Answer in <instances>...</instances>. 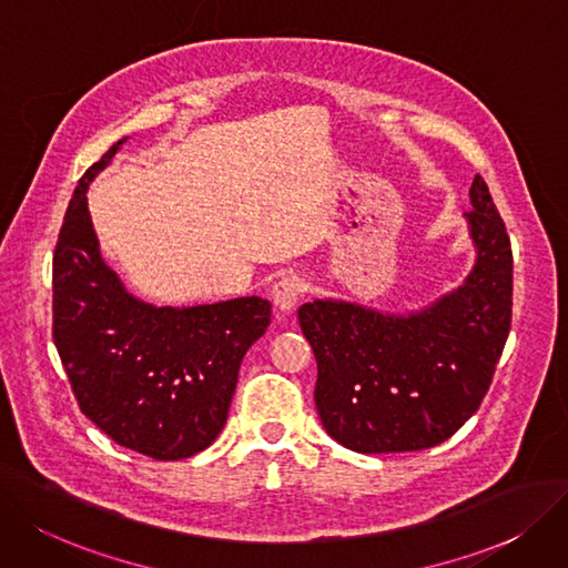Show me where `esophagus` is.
Segmentation results:
<instances>
[{"mask_svg":"<svg viewBox=\"0 0 568 568\" xmlns=\"http://www.w3.org/2000/svg\"><path fill=\"white\" fill-rule=\"evenodd\" d=\"M305 293V282L296 275H284L282 280L275 282L272 286V303L280 312H291L298 305L301 296Z\"/></svg>","mask_w":568,"mask_h":568,"instance_id":"esophagus-1","label":"esophagus"}]
</instances>
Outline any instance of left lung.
Instances as JSON below:
<instances>
[{
  "label": "left lung",
  "mask_w": 568,
  "mask_h": 568,
  "mask_svg": "<svg viewBox=\"0 0 568 568\" xmlns=\"http://www.w3.org/2000/svg\"><path fill=\"white\" fill-rule=\"evenodd\" d=\"M470 205L473 270L430 305L405 314L335 298L301 305L316 358V413L343 447L361 455L436 447L480 407L510 331L513 252L480 174Z\"/></svg>",
  "instance_id": "8db88e82"
}]
</instances>
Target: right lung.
<instances>
[{
  "mask_svg": "<svg viewBox=\"0 0 568 568\" xmlns=\"http://www.w3.org/2000/svg\"><path fill=\"white\" fill-rule=\"evenodd\" d=\"M79 179L53 256V339L81 413L119 445L158 462L210 447L229 419L240 363L270 326L258 296L155 307L134 298L102 254Z\"/></svg>",
  "mask_w": 568,
  "mask_h": 568,
  "instance_id": "right-lung-1",
  "label": "right lung"
}]
</instances>
